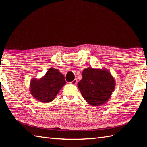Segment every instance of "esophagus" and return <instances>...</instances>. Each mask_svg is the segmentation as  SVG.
Returning <instances> with one entry per match:
<instances>
[{
  "mask_svg": "<svg viewBox=\"0 0 147 147\" xmlns=\"http://www.w3.org/2000/svg\"><path fill=\"white\" fill-rule=\"evenodd\" d=\"M77 80L75 78V79H74V80L72 81V82H71L70 83H71V84H75L77 83Z\"/></svg>",
  "mask_w": 147,
  "mask_h": 147,
  "instance_id": "34e87169",
  "label": "esophagus"
}]
</instances>
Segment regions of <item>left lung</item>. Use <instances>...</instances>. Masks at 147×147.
I'll list each match as a JSON object with an SVG mask.
<instances>
[{"label":"left lung","instance_id":"1","mask_svg":"<svg viewBox=\"0 0 147 147\" xmlns=\"http://www.w3.org/2000/svg\"><path fill=\"white\" fill-rule=\"evenodd\" d=\"M115 85V78L109 70L92 67L83 70L82 79L78 83L84 99L91 106H100L107 102Z\"/></svg>","mask_w":147,"mask_h":147}]
</instances>
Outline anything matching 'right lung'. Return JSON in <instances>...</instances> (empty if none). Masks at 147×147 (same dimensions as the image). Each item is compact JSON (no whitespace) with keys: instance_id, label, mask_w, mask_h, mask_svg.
<instances>
[{"instance_id":"add662e5","label":"right lung","mask_w":147,"mask_h":147,"mask_svg":"<svg viewBox=\"0 0 147 147\" xmlns=\"http://www.w3.org/2000/svg\"><path fill=\"white\" fill-rule=\"evenodd\" d=\"M65 84L63 74L55 68H50L41 78H32L29 90L35 99L42 103H48L55 99Z\"/></svg>"}]
</instances>
